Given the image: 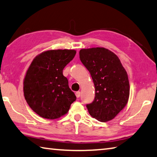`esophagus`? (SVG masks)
<instances>
[{
	"label": "esophagus",
	"mask_w": 157,
	"mask_h": 157,
	"mask_svg": "<svg viewBox=\"0 0 157 157\" xmlns=\"http://www.w3.org/2000/svg\"><path fill=\"white\" fill-rule=\"evenodd\" d=\"M75 95H76L77 98H79V96H80V92H79V91H77V92L75 93Z\"/></svg>",
	"instance_id": "34e87169"
}]
</instances>
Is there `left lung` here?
<instances>
[{"label":"left lung","mask_w":157,"mask_h":157,"mask_svg":"<svg viewBox=\"0 0 157 157\" xmlns=\"http://www.w3.org/2000/svg\"><path fill=\"white\" fill-rule=\"evenodd\" d=\"M79 58L95 86L94 100L86 105L89 114L101 122L112 120L129 100V83L125 69L118 56L105 48L81 49Z\"/></svg>","instance_id":"1"}]
</instances>
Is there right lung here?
Returning <instances> with one entry per match:
<instances>
[{
    "label": "right lung",
    "instance_id": "add662e5",
    "mask_svg": "<svg viewBox=\"0 0 157 157\" xmlns=\"http://www.w3.org/2000/svg\"><path fill=\"white\" fill-rule=\"evenodd\" d=\"M75 54V50H47L35 57L29 66L23 81L25 99L42 118H60L75 101V95L63 75V69Z\"/></svg>",
    "mask_w": 157,
    "mask_h": 157
}]
</instances>
